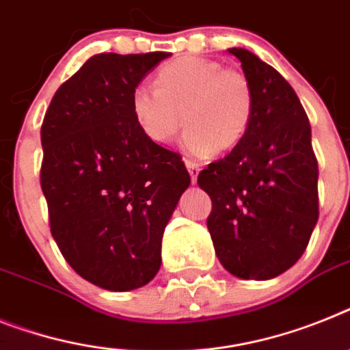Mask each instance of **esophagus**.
Returning <instances> with one entry per match:
<instances>
[{
    "label": "esophagus",
    "mask_w": 350,
    "mask_h": 350,
    "mask_svg": "<svg viewBox=\"0 0 350 350\" xmlns=\"http://www.w3.org/2000/svg\"><path fill=\"white\" fill-rule=\"evenodd\" d=\"M185 165H187V169H189L190 178H192V183H196V181H198V174H199V165L192 160H185Z\"/></svg>",
    "instance_id": "esophagus-1"
}]
</instances>
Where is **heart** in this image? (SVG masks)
Returning a JSON list of instances; mask_svg holds the SVG:
<instances>
[{"label":"heart","instance_id":"heart-1","mask_svg":"<svg viewBox=\"0 0 350 350\" xmlns=\"http://www.w3.org/2000/svg\"><path fill=\"white\" fill-rule=\"evenodd\" d=\"M254 90L242 70L201 57H181L158 69L157 89L139 85L131 113L149 140L170 144L185 124V148L193 154L231 151L254 117Z\"/></svg>","mask_w":350,"mask_h":350}]
</instances>
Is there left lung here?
<instances>
[{"label": "left lung", "instance_id": "left-lung-1", "mask_svg": "<svg viewBox=\"0 0 350 350\" xmlns=\"http://www.w3.org/2000/svg\"><path fill=\"white\" fill-rule=\"evenodd\" d=\"M254 90L245 139L198 176L211 199L208 231L219 261L242 280H270L302 256L319 220V163L295 90L272 66L231 48Z\"/></svg>", "mask_w": 350, "mask_h": 350}]
</instances>
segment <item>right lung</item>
Masks as SVG:
<instances>
[{
    "mask_svg": "<svg viewBox=\"0 0 350 350\" xmlns=\"http://www.w3.org/2000/svg\"><path fill=\"white\" fill-rule=\"evenodd\" d=\"M165 51L99 53L58 87L40 128L53 239L76 274L124 292L148 284L190 174L140 131L131 94Z\"/></svg>",
    "mask_w": 350,
    "mask_h": 350,
    "instance_id": "1",
    "label": "right lung"
}]
</instances>
